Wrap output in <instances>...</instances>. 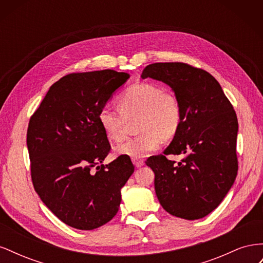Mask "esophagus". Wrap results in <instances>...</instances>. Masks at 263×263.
Returning a JSON list of instances; mask_svg holds the SVG:
<instances>
[{
	"mask_svg": "<svg viewBox=\"0 0 263 263\" xmlns=\"http://www.w3.org/2000/svg\"><path fill=\"white\" fill-rule=\"evenodd\" d=\"M133 163L135 164L136 168H140V166L145 164V161L141 160V159H133Z\"/></svg>",
	"mask_w": 263,
	"mask_h": 263,
	"instance_id": "34e87169",
	"label": "esophagus"
}]
</instances>
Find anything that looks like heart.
I'll return each instance as SVG.
<instances>
[{"mask_svg": "<svg viewBox=\"0 0 263 263\" xmlns=\"http://www.w3.org/2000/svg\"><path fill=\"white\" fill-rule=\"evenodd\" d=\"M117 105L106 104L99 114V121L106 136L115 142L125 138L129 122L137 121V137L116 147L118 155L144 158L160 148L163 139L177 133L181 122V106L171 91L155 83L139 82L119 95Z\"/></svg>", "mask_w": 263, "mask_h": 263, "instance_id": "b5f03b06", "label": "heart"}]
</instances>
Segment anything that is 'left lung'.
I'll return each instance as SVG.
<instances>
[{"label":"left lung","mask_w":263,"mask_h":263,"mask_svg":"<svg viewBox=\"0 0 263 263\" xmlns=\"http://www.w3.org/2000/svg\"><path fill=\"white\" fill-rule=\"evenodd\" d=\"M142 79L168 84L181 106V122L163 155L147 159L159 202L183 219L205 217L224 200L237 177L238 121L220 84L205 70L183 62L147 66ZM168 154H184L178 164Z\"/></svg>","instance_id":"obj_1"}]
</instances>
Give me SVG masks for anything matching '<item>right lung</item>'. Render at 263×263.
Returning a JSON list of instances; mask_svg holds the SVG:
<instances>
[{"instance_id":"right-lung-1","label":"right lung","mask_w":263,"mask_h":263,"mask_svg":"<svg viewBox=\"0 0 263 263\" xmlns=\"http://www.w3.org/2000/svg\"><path fill=\"white\" fill-rule=\"evenodd\" d=\"M129 77L108 69L68 74L50 86L30 117L27 148L35 191L68 226L92 230L118 212L121 190L135 166L124 155L103 164L110 145L99 114Z\"/></svg>"}]
</instances>
